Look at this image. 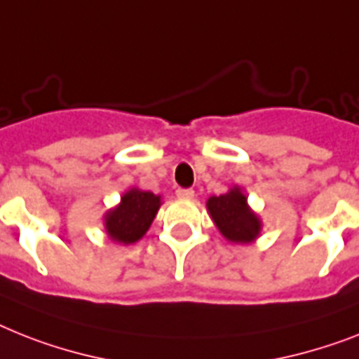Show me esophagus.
I'll return each mask as SVG.
<instances>
[{
	"label": "esophagus",
	"instance_id": "1",
	"mask_svg": "<svg viewBox=\"0 0 359 359\" xmlns=\"http://www.w3.org/2000/svg\"><path fill=\"white\" fill-rule=\"evenodd\" d=\"M176 196L182 198V200H192L194 198V191L192 189H177Z\"/></svg>",
	"mask_w": 359,
	"mask_h": 359
}]
</instances>
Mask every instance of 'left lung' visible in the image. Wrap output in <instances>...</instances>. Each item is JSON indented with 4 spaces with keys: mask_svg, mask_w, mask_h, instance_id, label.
<instances>
[{
    "mask_svg": "<svg viewBox=\"0 0 359 359\" xmlns=\"http://www.w3.org/2000/svg\"><path fill=\"white\" fill-rule=\"evenodd\" d=\"M207 211L218 231L229 242L250 244L260 235L262 224L248 205V198L240 187H233L229 192L207 200Z\"/></svg>",
    "mask_w": 359,
    "mask_h": 359,
    "instance_id": "left-lung-1",
    "label": "left lung"
}]
</instances>
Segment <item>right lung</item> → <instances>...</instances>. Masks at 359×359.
Wrapping results in <instances>:
<instances>
[{
    "label": "right lung",
    "instance_id": "obj_1",
    "mask_svg": "<svg viewBox=\"0 0 359 359\" xmlns=\"http://www.w3.org/2000/svg\"><path fill=\"white\" fill-rule=\"evenodd\" d=\"M161 207V196L154 192L130 189L121 198V203L106 212V233L114 242L133 244L143 238L148 227L152 226L154 218Z\"/></svg>",
    "mask_w": 359,
    "mask_h": 359
}]
</instances>
